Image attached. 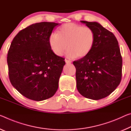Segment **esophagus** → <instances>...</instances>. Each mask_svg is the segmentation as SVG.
Here are the masks:
<instances>
[{
	"label": "esophagus",
	"mask_w": 131,
	"mask_h": 131,
	"mask_svg": "<svg viewBox=\"0 0 131 131\" xmlns=\"http://www.w3.org/2000/svg\"><path fill=\"white\" fill-rule=\"evenodd\" d=\"M65 61L66 63H70L72 62L71 61H70V60L67 59H65Z\"/></svg>",
	"instance_id": "1"
}]
</instances>
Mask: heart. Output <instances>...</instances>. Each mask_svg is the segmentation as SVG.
<instances>
[{"mask_svg":"<svg viewBox=\"0 0 131 131\" xmlns=\"http://www.w3.org/2000/svg\"><path fill=\"white\" fill-rule=\"evenodd\" d=\"M50 48L56 55L61 56L68 47L69 57L83 58L88 55L95 42V32L88 26L68 23L61 26L58 32H52L48 39Z\"/></svg>","mask_w":131,"mask_h":131,"instance_id":"1","label":"heart"}]
</instances>
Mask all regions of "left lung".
Listing matches in <instances>:
<instances>
[{"mask_svg": "<svg viewBox=\"0 0 131 131\" xmlns=\"http://www.w3.org/2000/svg\"><path fill=\"white\" fill-rule=\"evenodd\" d=\"M80 21L94 30L95 42L88 55L73 62L76 86L83 96L97 100L107 97L119 84L122 59L113 32L97 22Z\"/></svg>", "mask_w": 131, "mask_h": 131, "instance_id": "obj_1", "label": "left lung"}]
</instances>
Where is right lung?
<instances>
[{
  "mask_svg": "<svg viewBox=\"0 0 131 131\" xmlns=\"http://www.w3.org/2000/svg\"><path fill=\"white\" fill-rule=\"evenodd\" d=\"M58 25L52 22L30 25L14 37L8 51L10 82L20 94L32 100L51 98L58 90L65 58L52 51L48 39Z\"/></svg>",
  "mask_w": 131,
  "mask_h": 131,
  "instance_id": "add662e5",
  "label": "right lung"
}]
</instances>
